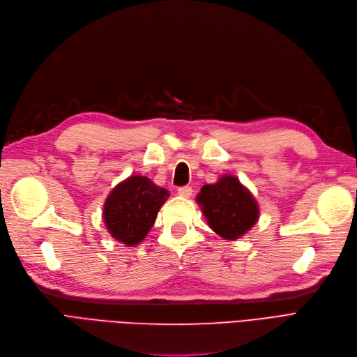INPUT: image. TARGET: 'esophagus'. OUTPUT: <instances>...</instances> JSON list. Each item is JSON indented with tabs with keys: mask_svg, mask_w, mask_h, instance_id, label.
<instances>
[{
	"mask_svg": "<svg viewBox=\"0 0 357 357\" xmlns=\"http://www.w3.org/2000/svg\"><path fill=\"white\" fill-rule=\"evenodd\" d=\"M178 194L181 195V197H185V198H190L191 195H192V188L191 187H179L178 188Z\"/></svg>",
	"mask_w": 357,
	"mask_h": 357,
	"instance_id": "34e87169",
	"label": "esophagus"
}]
</instances>
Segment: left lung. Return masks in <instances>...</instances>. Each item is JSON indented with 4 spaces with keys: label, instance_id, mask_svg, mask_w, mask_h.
Returning a JSON list of instances; mask_svg holds the SVG:
<instances>
[{
    "label": "left lung",
    "instance_id": "8db88e82",
    "mask_svg": "<svg viewBox=\"0 0 357 357\" xmlns=\"http://www.w3.org/2000/svg\"><path fill=\"white\" fill-rule=\"evenodd\" d=\"M208 226L217 235L235 241L258 220L255 198L236 176L225 175L215 183H207L197 195Z\"/></svg>",
    "mask_w": 357,
    "mask_h": 357
}]
</instances>
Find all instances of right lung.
I'll list each match as a JSON object with an SVG mask.
<instances>
[{"instance_id":"1","label":"right lung","mask_w":357,"mask_h":357,"mask_svg":"<svg viewBox=\"0 0 357 357\" xmlns=\"http://www.w3.org/2000/svg\"><path fill=\"white\" fill-rule=\"evenodd\" d=\"M167 197L169 191L149 178L130 176L107 195L103 206L105 226L114 239L127 246L140 243L153 227Z\"/></svg>"}]
</instances>
